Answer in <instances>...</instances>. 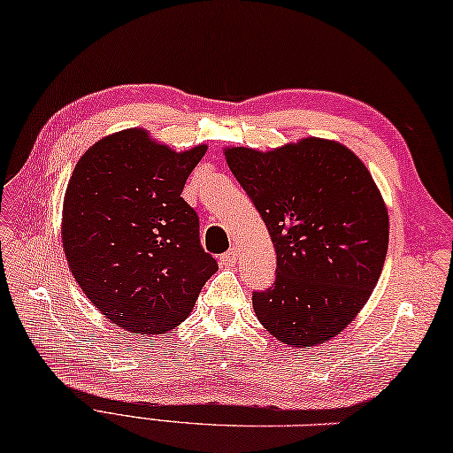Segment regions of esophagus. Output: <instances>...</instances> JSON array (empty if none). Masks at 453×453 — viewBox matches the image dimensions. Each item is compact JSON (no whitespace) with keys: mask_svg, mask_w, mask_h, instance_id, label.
<instances>
[{"mask_svg":"<svg viewBox=\"0 0 453 453\" xmlns=\"http://www.w3.org/2000/svg\"><path fill=\"white\" fill-rule=\"evenodd\" d=\"M236 260H238V250L236 249H230L225 254H220V264H223V266H226V268L234 266Z\"/></svg>","mask_w":453,"mask_h":453,"instance_id":"34e87169","label":"esophagus"}]
</instances>
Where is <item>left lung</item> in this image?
<instances>
[{"label":"left lung","instance_id":"1","mask_svg":"<svg viewBox=\"0 0 453 453\" xmlns=\"http://www.w3.org/2000/svg\"><path fill=\"white\" fill-rule=\"evenodd\" d=\"M276 250V280L252 294L281 343L313 347L343 331L385 266L388 212L369 169L337 142L305 138L272 151L226 148Z\"/></svg>","mask_w":453,"mask_h":453}]
</instances>
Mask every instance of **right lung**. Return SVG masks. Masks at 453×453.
Wrapping results in <instances>:
<instances>
[{"mask_svg": "<svg viewBox=\"0 0 453 453\" xmlns=\"http://www.w3.org/2000/svg\"><path fill=\"white\" fill-rule=\"evenodd\" d=\"M207 151L177 153L142 127L106 135L79 159L63 203V250L76 284L130 333L161 335L187 319L219 270L181 197Z\"/></svg>", "mask_w": 453, "mask_h": 453, "instance_id": "right-lung-1", "label": "right lung"}]
</instances>
